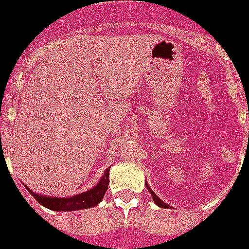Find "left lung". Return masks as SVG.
Masks as SVG:
<instances>
[{"instance_id": "obj_1", "label": "left lung", "mask_w": 249, "mask_h": 249, "mask_svg": "<svg viewBox=\"0 0 249 249\" xmlns=\"http://www.w3.org/2000/svg\"><path fill=\"white\" fill-rule=\"evenodd\" d=\"M146 188H147V190H149V192H150V195H151V197H153V200H154V202H156L157 205L161 206V208H169V205H167V204H165V202H163V201H162L161 198H160V197H157L156 193H154L153 190L150 189L149 185H147V184H146Z\"/></svg>"}]
</instances>
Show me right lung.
Returning <instances> with one entry per match:
<instances>
[{"label":"right lung","instance_id":"obj_1","mask_svg":"<svg viewBox=\"0 0 249 249\" xmlns=\"http://www.w3.org/2000/svg\"><path fill=\"white\" fill-rule=\"evenodd\" d=\"M108 174H110V169H107L103 174V177L100 178V181L93 186L92 189L83 192L80 195L73 196V197H49V196H41L38 193L32 192L29 188L31 193L38 204H41L45 208H48L51 211H56V212H71V211H79V209H87V208H92V206L98 205L100 201L103 200L105 193L108 189Z\"/></svg>","mask_w":249,"mask_h":249}]
</instances>
